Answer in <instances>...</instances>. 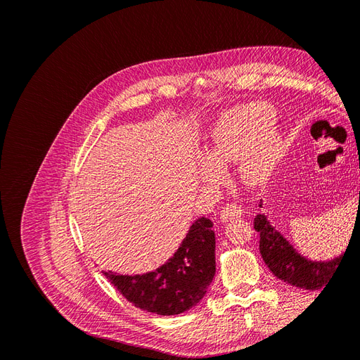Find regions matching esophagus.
I'll return each mask as SVG.
<instances>
[{
  "instance_id": "1",
  "label": "esophagus",
  "mask_w": 360,
  "mask_h": 360,
  "mask_svg": "<svg viewBox=\"0 0 360 360\" xmlns=\"http://www.w3.org/2000/svg\"><path fill=\"white\" fill-rule=\"evenodd\" d=\"M243 213L242 207L237 204H226L222 212H221V222H228L231 219H236V217H240Z\"/></svg>"
}]
</instances>
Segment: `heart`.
I'll return each instance as SVG.
<instances>
[{
  "label": "heart",
  "mask_w": 360,
  "mask_h": 360,
  "mask_svg": "<svg viewBox=\"0 0 360 360\" xmlns=\"http://www.w3.org/2000/svg\"><path fill=\"white\" fill-rule=\"evenodd\" d=\"M276 112L264 102L236 106L216 120L204 148L202 181L221 180V168L237 159V172L248 186H259L274 172L282 155V135Z\"/></svg>",
  "instance_id": "heart-1"
}]
</instances>
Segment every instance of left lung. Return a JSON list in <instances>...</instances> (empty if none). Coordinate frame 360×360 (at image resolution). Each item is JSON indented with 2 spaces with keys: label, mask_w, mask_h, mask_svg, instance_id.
Listing matches in <instances>:
<instances>
[{
  "label": "left lung",
  "mask_w": 360,
  "mask_h": 360,
  "mask_svg": "<svg viewBox=\"0 0 360 360\" xmlns=\"http://www.w3.org/2000/svg\"><path fill=\"white\" fill-rule=\"evenodd\" d=\"M254 228L259 233L261 257L271 274L294 287L304 290L326 287L333 276L340 259L344 257L340 255L330 261H311L302 257L287 242V238L270 225L264 214L255 216Z\"/></svg>",
  "instance_id": "obj_1"
}]
</instances>
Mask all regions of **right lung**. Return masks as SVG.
<instances>
[{
  "label": "right lung",
  "mask_w": 360,
  "mask_h": 360,
  "mask_svg": "<svg viewBox=\"0 0 360 360\" xmlns=\"http://www.w3.org/2000/svg\"><path fill=\"white\" fill-rule=\"evenodd\" d=\"M213 222L200 217L177 252L165 264L144 275L103 271L108 281L136 308L158 315H177L195 307L212 284L214 261Z\"/></svg>",
  "instance_id": "add662e5"
}]
</instances>
